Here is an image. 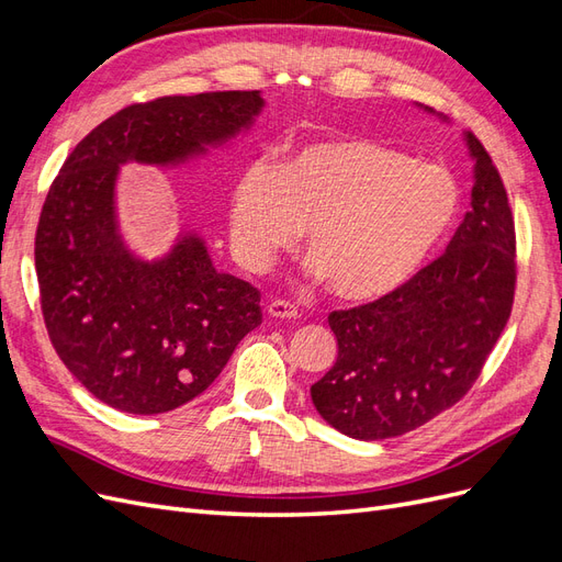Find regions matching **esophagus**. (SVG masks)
<instances>
[{
  "instance_id": "34e87169",
  "label": "esophagus",
  "mask_w": 562,
  "mask_h": 562,
  "mask_svg": "<svg viewBox=\"0 0 562 562\" xmlns=\"http://www.w3.org/2000/svg\"><path fill=\"white\" fill-rule=\"evenodd\" d=\"M267 312L274 318H297V307L288 300H271L267 304Z\"/></svg>"
}]
</instances>
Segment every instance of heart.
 I'll return each instance as SVG.
<instances>
[{
  "label": "heart",
  "mask_w": 562,
  "mask_h": 562,
  "mask_svg": "<svg viewBox=\"0 0 562 562\" xmlns=\"http://www.w3.org/2000/svg\"><path fill=\"white\" fill-rule=\"evenodd\" d=\"M459 184L446 166L337 138L300 147L281 168L250 161L229 203L234 252L252 269L307 227L312 271L345 302H375L411 281L450 232Z\"/></svg>",
  "instance_id": "obj_1"
}]
</instances>
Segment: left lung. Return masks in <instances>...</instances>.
Listing matches in <instances>:
<instances>
[{
	"mask_svg": "<svg viewBox=\"0 0 562 562\" xmlns=\"http://www.w3.org/2000/svg\"><path fill=\"white\" fill-rule=\"evenodd\" d=\"M467 145L471 211L446 252L391 295L328 316L337 361L312 384V401L345 436H403L462 401L512 316V206L481 140L467 133Z\"/></svg>",
	"mask_w": 562,
	"mask_h": 562,
	"instance_id": "left-lung-1",
	"label": "left lung"
}]
</instances>
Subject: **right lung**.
<instances>
[{"instance_id":"right-lung-1","label":"right lung","mask_w":562,"mask_h":562,"mask_svg":"<svg viewBox=\"0 0 562 562\" xmlns=\"http://www.w3.org/2000/svg\"><path fill=\"white\" fill-rule=\"evenodd\" d=\"M260 91L164 95L119 110L50 182L35 236L46 330L60 361L116 411L159 415L206 391L262 323L260 291L220 274L199 236L143 262L116 234L126 161L168 166L223 145L260 114Z\"/></svg>"}]
</instances>
